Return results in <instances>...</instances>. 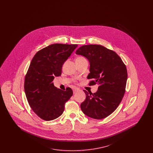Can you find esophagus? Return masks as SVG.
<instances>
[{
	"label": "esophagus",
	"instance_id": "34e87169",
	"mask_svg": "<svg viewBox=\"0 0 153 153\" xmlns=\"http://www.w3.org/2000/svg\"><path fill=\"white\" fill-rule=\"evenodd\" d=\"M73 94H76V93H77V92L79 91V89L78 88H74L73 89Z\"/></svg>",
	"mask_w": 153,
	"mask_h": 153
}]
</instances>
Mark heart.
Returning <instances> with one entry per match:
<instances>
[{"label": "heart", "mask_w": 153, "mask_h": 153, "mask_svg": "<svg viewBox=\"0 0 153 153\" xmlns=\"http://www.w3.org/2000/svg\"><path fill=\"white\" fill-rule=\"evenodd\" d=\"M86 59L85 58L83 57H77V58H76V61H83V60H85Z\"/></svg>", "instance_id": "b5f03b06"}]
</instances>
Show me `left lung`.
<instances>
[{"mask_svg": "<svg viewBox=\"0 0 153 153\" xmlns=\"http://www.w3.org/2000/svg\"><path fill=\"white\" fill-rule=\"evenodd\" d=\"M76 54L89 62L87 78L94 80L89 85H99L94 94L84 90L86 99L81 104V109L91 118L104 119L117 109L123 97L127 80L126 65L115 51L99 45H83Z\"/></svg>", "mask_w": 153, "mask_h": 153, "instance_id": "obj_1", "label": "left lung"}]
</instances>
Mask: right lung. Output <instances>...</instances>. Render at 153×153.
I'll list each match as a JSON object with an SVG mask.
<instances>
[{
    "mask_svg": "<svg viewBox=\"0 0 153 153\" xmlns=\"http://www.w3.org/2000/svg\"><path fill=\"white\" fill-rule=\"evenodd\" d=\"M77 45L54 44L38 51L25 76L24 88L30 107L40 118L50 121L61 116L73 95L71 88L58 89L52 82Z\"/></svg>",
    "mask_w": 153,
    "mask_h": 153,
    "instance_id": "right-lung-1",
    "label": "right lung"
}]
</instances>
